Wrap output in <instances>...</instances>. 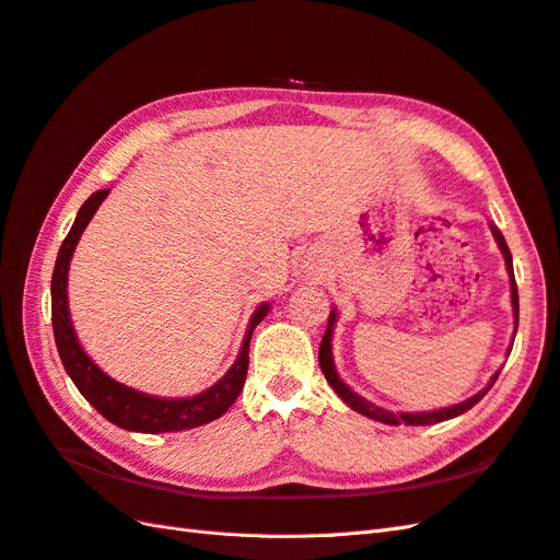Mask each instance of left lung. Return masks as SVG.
I'll list each match as a JSON object with an SVG mask.
<instances>
[{"label":"left lung","mask_w":560,"mask_h":560,"mask_svg":"<svg viewBox=\"0 0 560 560\" xmlns=\"http://www.w3.org/2000/svg\"><path fill=\"white\" fill-rule=\"evenodd\" d=\"M492 234H494V238H498V244H500V248H502V253H504V260H506V269H509V277H511V305H514L516 328H518V289H516V279H514V265H511V250H509V246H506V242H504V236H502L498 230H494V228H492ZM332 322H335V312L330 314L328 328H326V332H324L322 345H318V365H322V371H324L326 380L330 382V387H332L335 392H338V396L342 398V401H345L351 410H357V412L365 415V418L377 420V422H385V424H436V422H443V420L457 418V415L467 412L469 408H474L478 401H481V398H483V396L490 392V387L494 385V380H498V375H500V373H494L492 380H490V385H488L486 389H481L476 396L467 398V401H462V404H457V406L443 408V410H434V412H398V415H394V412H389V410H382V408L369 404V401H365V398H361L357 392H351V389L345 385V382L338 377V373H335L332 354H330ZM509 351H511V349H509Z\"/></svg>","instance_id":"8db88e82"}]
</instances>
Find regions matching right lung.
<instances>
[{
    "label": "right lung",
    "instance_id": "obj_1",
    "mask_svg": "<svg viewBox=\"0 0 560 560\" xmlns=\"http://www.w3.org/2000/svg\"><path fill=\"white\" fill-rule=\"evenodd\" d=\"M107 191L109 189L93 191V195L84 201L56 258L54 277H51V322H54V338H56L60 361L66 365L68 375L72 377L74 387L82 392L86 401L98 410L105 420H109L112 424H117L121 429L140 431V434H162V431H183V429L213 422L220 418V415L228 412V408L236 401V396L244 389L246 373H248L250 335H253V328L265 318L267 305H260L258 312L253 314L248 332L244 338L242 354H238L230 373L199 396L171 401V398L140 394L136 389L119 385L115 380H109L98 365L84 354V349L79 347L72 330V322H70L68 293H66L72 250L79 242V236H82L84 228L89 225V220L93 218L95 209H98L101 201L107 197Z\"/></svg>",
    "mask_w": 560,
    "mask_h": 560
}]
</instances>
